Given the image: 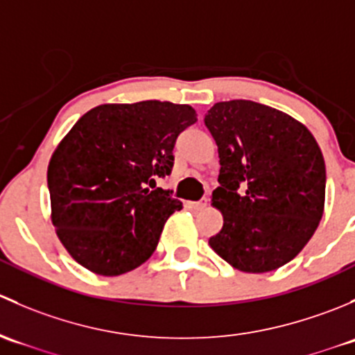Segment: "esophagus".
<instances>
[{
	"label": "esophagus",
	"mask_w": 355,
	"mask_h": 355,
	"mask_svg": "<svg viewBox=\"0 0 355 355\" xmlns=\"http://www.w3.org/2000/svg\"><path fill=\"white\" fill-rule=\"evenodd\" d=\"M187 206L192 207V209H204V207L207 206V198L198 200V202H187Z\"/></svg>",
	"instance_id": "obj_1"
}]
</instances>
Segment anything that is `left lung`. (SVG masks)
Here are the masks:
<instances>
[{"label": "left lung", "mask_w": 355, "mask_h": 355, "mask_svg": "<svg viewBox=\"0 0 355 355\" xmlns=\"http://www.w3.org/2000/svg\"><path fill=\"white\" fill-rule=\"evenodd\" d=\"M204 123L221 164L211 204L223 228L211 249L239 271L278 270L323 218L327 170L316 139L290 114L247 99L216 103Z\"/></svg>", "instance_id": "obj_1"}]
</instances>
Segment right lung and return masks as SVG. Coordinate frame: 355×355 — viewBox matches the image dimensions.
Instances as JSON below:
<instances>
[{
    "mask_svg": "<svg viewBox=\"0 0 355 355\" xmlns=\"http://www.w3.org/2000/svg\"><path fill=\"white\" fill-rule=\"evenodd\" d=\"M196 110L170 101L99 105L62 139L48 166L51 221L80 266L103 277L135 270L155 252L182 202L157 177L170 175L178 134Z\"/></svg>",
    "mask_w": 355,
    "mask_h": 355,
    "instance_id": "right-lung-1",
    "label": "right lung"
}]
</instances>
